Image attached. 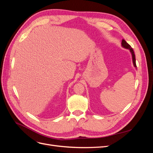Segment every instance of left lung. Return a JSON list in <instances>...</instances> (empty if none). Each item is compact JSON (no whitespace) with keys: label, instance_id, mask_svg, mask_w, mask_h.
Wrapping results in <instances>:
<instances>
[{"label":"left lung","instance_id":"left-lung-1","mask_svg":"<svg viewBox=\"0 0 153 153\" xmlns=\"http://www.w3.org/2000/svg\"><path fill=\"white\" fill-rule=\"evenodd\" d=\"M122 46L125 48H127V49H129V51H130V52L131 53V55H132V59H133V65L134 66H135V68L137 67V65H136V60H135V53H134V51L133 50V48L131 47V46L129 45L126 41H125L124 39H123L122 40Z\"/></svg>","mask_w":153,"mask_h":153}]
</instances>
